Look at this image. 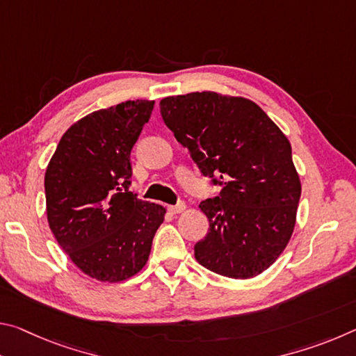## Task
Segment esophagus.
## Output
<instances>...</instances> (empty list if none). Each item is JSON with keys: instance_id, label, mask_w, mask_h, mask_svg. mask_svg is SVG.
Masks as SVG:
<instances>
[{"instance_id": "34e87169", "label": "esophagus", "mask_w": 356, "mask_h": 356, "mask_svg": "<svg viewBox=\"0 0 356 356\" xmlns=\"http://www.w3.org/2000/svg\"><path fill=\"white\" fill-rule=\"evenodd\" d=\"M185 209H186V207H185L184 202H179V204H176V206H170V207H168V210H170L171 213H182Z\"/></svg>"}]
</instances>
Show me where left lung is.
<instances>
[{
	"mask_svg": "<svg viewBox=\"0 0 356 356\" xmlns=\"http://www.w3.org/2000/svg\"><path fill=\"white\" fill-rule=\"evenodd\" d=\"M160 113L204 176L222 186L200 204L210 229L195 245L196 261L234 280L261 275L297 220L301 184L287 136L254 102L212 91L165 97Z\"/></svg>",
	"mask_w": 356,
	"mask_h": 356,
	"instance_id": "left-lung-1",
	"label": "left lung"
}]
</instances>
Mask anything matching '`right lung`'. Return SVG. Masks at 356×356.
Masks as SVG:
<instances>
[{"label": "right lung", "mask_w": 356, "mask_h": 356, "mask_svg": "<svg viewBox=\"0 0 356 356\" xmlns=\"http://www.w3.org/2000/svg\"><path fill=\"white\" fill-rule=\"evenodd\" d=\"M154 104L127 100L76 120L47 166L48 226L70 261L102 282L143 270L165 220L163 206L129 191L130 152Z\"/></svg>", "instance_id": "right-lung-1"}]
</instances>
